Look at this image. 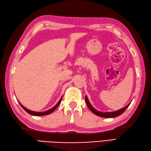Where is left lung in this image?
I'll use <instances>...</instances> for the list:
<instances>
[{"label":"left lung","instance_id":"obj_1","mask_svg":"<svg viewBox=\"0 0 151 151\" xmlns=\"http://www.w3.org/2000/svg\"><path fill=\"white\" fill-rule=\"evenodd\" d=\"M85 101H86V103L87 105H88V108L90 109V110L91 111H92L93 113H94L95 115H96L99 116L104 117V118H114V117H116L118 116L122 115V114L126 110V109L128 108V106H129L130 104V103H129L124 108H123L119 109V110H117V111H113V112H100V111H98V110H96V109H94L92 105L90 104L89 100H88V97H87V96H86V97H85Z\"/></svg>","mask_w":151,"mask_h":151}]
</instances>
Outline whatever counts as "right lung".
<instances>
[{
	"label": "right lung",
	"instance_id": "obj_1",
	"mask_svg": "<svg viewBox=\"0 0 151 151\" xmlns=\"http://www.w3.org/2000/svg\"><path fill=\"white\" fill-rule=\"evenodd\" d=\"M62 96L61 97V98L60 99V100H59L58 102L57 103V104L55 105V106H53L52 108H50V109H48V110H47L46 111H41V112H36V111H31V110H29V109H27L24 106H22V105L19 103V101H18V102H19V103L20 104L21 107L23 108L27 113H28L29 114H30V115H34V116H43V115H48V114L52 113L55 110V109L57 108V106H58V105L60 104V102L62 101Z\"/></svg>",
	"mask_w": 151,
	"mask_h": 151
}]
</instances>
